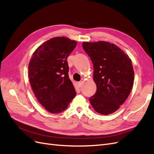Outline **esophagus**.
<instances>
[{"label":"esophagus","mask_w":154,"mask_h":154,"mask_svg":"<svg viewBox=\"0 0 154 154\" xmlns=\"http://www.w3.org/2000/svg\"><path fill=\"white\" fill-rule=\"evenodd\" d=\"M82 81L79 82L77 83V85H78V86L79 87H80L82 86Z\"/></svg>","instance_id":"esophagus-1"}]
</instances>
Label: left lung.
I'll list each match as a JSON object with an SVG mask.
<instances>
[{"instance_id":"1","label":"left lung","mask_w":154,"mask_h":154,"mask_svg":"<svg viewBox=\"0 0 154 154\" xmlns=\"http://www.w3.org/2000/svg\"><path fill=\"white\" fill-rule=\"evenodd\" d=\"M82 45L92 62L97 87L90 103L97 113H113L127 99L133 87L131 60L118 46L107 42H83Z\"/></svg>"}]
</instances>
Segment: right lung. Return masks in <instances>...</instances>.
<instances>
[{"label": "right lung", "instance_id": "1", "mask_svg": "<svg viewBox=\"0 0 154 154\" xmlns=\"http://www.w3.org/2000/svg\"><path fill=\"white\" fill-rule=\"evenodd\" d=\"M76 44L66 37H54L40 45L30 60L28 76L32 90L51 113L66 110L76 94L69 78L67 61Z\"/></svg>", "mask_w": 154, "mask_h": 154}]
</instances>
